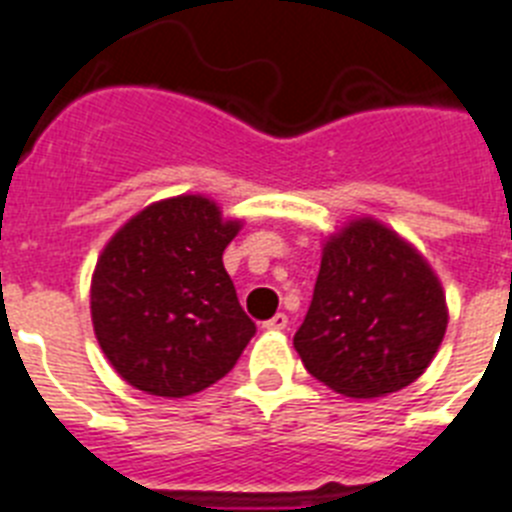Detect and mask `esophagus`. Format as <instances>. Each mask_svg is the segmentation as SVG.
I'll return each mask as SVG.
<instances>
[{
  "instance_id": "obj_1",
  "label": "esophagus",
  "mask_w": 512,
  "mask_h": 512,
  "mask_svg": "<svg viewBox=\"0 0 512 512\" xmlns=\"http://www.w3.org/2000/svg\"><path fill=\"white\" fill-rule=\"evenodd\" d=\"M265 330H286L289 328V317L283 315V312H278V315H273L270 320L263 322Z\"/></svg>"
}]
</instances>
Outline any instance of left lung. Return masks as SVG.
Instances as JSON below:
<instances>
[{"instance_id":"left-lung-1","label":"left lung","mask_w":512,"mask_h":512,"mask_svg":"<svg viewBox=\"0 0 512 512\" xmlns=\"http://www.w3.org/2000/svg\"><path fill=\"white\" fill-rule=\"evenodd\" d=\"M445 328V294L427 260L388 226L356 218L322 247L294 349L336 393L380 398L422 375Z\"/></svg>"}]
</instances>
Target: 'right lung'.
Listing matches in <instances>:
<instances>
[{
    "instance_id": "obj_1",
    "label": "right lung",
    "mask_w": 512,
    "mask_h": 512,
    "mask_svg": "<svg viewBox=\"0 0 512 512\" xmlns=\"http://www.w3.org/2000/svg\"><path fill=\"white\" fill-rule=\"evenodd\" d=\"M239 229L208 197L179 195L140 210L103 247L90 317L98 346L132 388L182 398L234 369L257 330L223 268Z\"/></svg>"
}]
</instances>
